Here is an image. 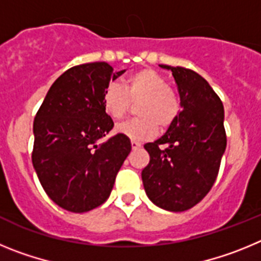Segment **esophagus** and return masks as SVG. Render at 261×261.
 Wrapping results in <instances>:
<instances>
[{
    "instance_id": "1",
    "label": "esophagus",
    "mask_w": 261,
    "mask_h": 261,
    "mask_svg": "<svg viewBox=\"0 0 261 261\" xmlns=\"http://www.w3.org/2000/svg\"><path fill=\"white\" fill-rule=\"evenodd\" d=\"M130 144H132L133 149H138V147H141V142L135 141V140H132V141H130Z\"/></svg>"
}]
</instances>
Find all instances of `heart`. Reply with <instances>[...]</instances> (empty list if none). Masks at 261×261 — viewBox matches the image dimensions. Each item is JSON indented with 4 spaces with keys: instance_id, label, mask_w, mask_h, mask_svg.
Wrapping results in <instances>:
<instances>
[{
    "instance_id": "obj_1",
    "label": "heart",
    "mask_w": 261,
    "mask_h": 261,
    "mask_svg": "<svg viewBox=\"0 0 261 261\" xmlns=\"http://www.w3.org/2000/svg\"><path fill=\"white\" fill-rule=\"evenodd\" d=\"M137 102L140 117L126 120L116 126L120 135L135 141H145L154 137L161 128H167L174 123L181 110L180 98L176 91L167 86L165 78L153 69H141L123 82L107 86L103 94V108L112 119L125 116L129 106Z\"/></svg>"
}]
</instances>
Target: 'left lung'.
<instances>
[{
	"mask_svg": "<svg viewBox=\"0 0 261 261\" xmlns=\"http://www.w3.org/2000/svg\"><path fill=\"white\" fill-rule=\"evenodd\" d=\"M172 71L181 111L167 132L144 145L150 162L142 170L147 197L159 208L184 212L208 195L226 149L223 106L200 74L181 66Z\"/></svg>",
	"mask_w": 261,
	"mask_h": 261,
	"instance_id": "left-lung-1",
	"label": "left lung"
}]
</instances>
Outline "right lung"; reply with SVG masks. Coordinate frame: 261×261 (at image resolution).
<instances>
[{"label":"right lung","instance_id":"obj_1","mask_svg":"<svg viewBox=\"0 0 261 261\" xmlns=\"http://www.w3.org/2000/svg\"><path fill=\"white\" fill-rule=\"evenodd\" d=\"M115 73L107 62H90L62 73L48 90L34 120L32 165L55 204L84 213L110 197L120 167L130 153L103 108V94Z\"/></svg>","mask_w":261,"mask_h":261}]
</instances>
